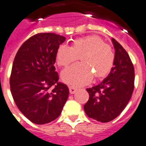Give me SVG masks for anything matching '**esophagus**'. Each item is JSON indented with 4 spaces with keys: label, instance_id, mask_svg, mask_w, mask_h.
Returning a JSON list of instances; mask_svg holds the SVG:
<instances>
[{
    "label": "esophagus",
    "instance_id": "obj_1",
    "mask_svg": "<svg viewBox=\"0 0 146 146\" xmlns=\"http://www.w3.org/2000/svg\"><path fill=\"white\" fill-rule=\"evenodd\" d=\"M69 90H70V93L71 94H75L76 92L77 91L76 88L75 87H73V86H70Z\"/></svg>",
    "mask_w": 146,
    "mask_h": 146
}]
</instances>
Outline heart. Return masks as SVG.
Segmentation results:
<instances>
[{
    "instance_id": "heart-1",
    "label": "heart",
    "mask_w": 146,
    "mask_h": 146,
    "mask_svg": "<svg viewBox=\"0 0 146 146\" xmlns=\"http://www.w3.org/2000/svg\"><path fill=\"white\" fill-rule=\"evenodd\" d=\"M79 56L80 64L67 67L61 73L63 81L76 87L90 82L93 76L96 79L106 77L114 65L115 53L112 47L95 35L74 39L70 47L59 46L55 61L60 67H67Z\"/></svg>"
}]
</instances>
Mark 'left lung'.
I'll return each mask as SVG.
<instances>
[{
    "label": "left lung",
    "instance_id": "left-lung-1",
    "mask_svg": "<svg viewBox=\"0 0 146 146\" xmlns=\"http://www.w3.org/2000/svg\"><path fill=\"white\" fill-rule=\"evenodd\" d=\"M112 40L115 50L114 66L101 83L86 89L89 99L84 105L89 118L104 123L121 113L134 89V67L130 56L119 42Z\"/></svg>",
    "mask_w": 146,
    "mask_h": 146
}]
</instances>
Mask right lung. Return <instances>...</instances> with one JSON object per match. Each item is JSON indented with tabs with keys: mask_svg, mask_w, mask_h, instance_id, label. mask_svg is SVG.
I'll list each match as a JSON object with an SVG mask.
<instances>
[{
	"mask_svg": "<svg viewBox=\"0 0 146 146\" xmlns=\"http://www.w3.org/2000/svg\"><path fill=\"white\" fill-rule=\"evenodd\" d=\"M65 37L40 33L21 46L14 58L10 91L19 110L31 122L45 124L61 113L69 96L67 85L58 82L55 54Z\"/></svg>",
	"mask_w": 146,
	"mask_h": 146,
	"instance_id": "add662e5",
	"label": "right lung"
}]
</instances>
